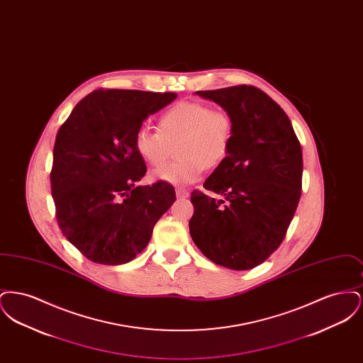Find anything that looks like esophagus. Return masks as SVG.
I'll list each match as a JSON object with an SVG mask.
<instances>
[{
  "label": "esophagus",
  "instance_id": "34e87169",
  "mask_svg": "<svg viewBox=\"0 0 363 363\" xmlns=\"http://www.w3.org/2000/svg\"><path fill=\"white\" fill-rule=\"evenodd\" d=\"M175 193H177L178 199H188L189 197V191L186 189H177Z\"/></svg>",
  "mask_w": 363,
  "mask_h": 363
}]
</instances>
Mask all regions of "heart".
Wrapping results in <instances>:
<instances>
[{"label":"heart","mask_w":363,"mask_h":363,"mask_svg":"<svg viewBox=\"0 0 363 363\" xmlns=\"http://www.w3.org/2000/svg\"><path fill=\"white\" fill-rule=\"evenodd\" d=\"M234 132V122L225 110H212L201 102H181L166 110L157 130L141 128L135 145L138 155L150 166L164 164L177 145V160L152 172L156 181L185 186L197 181L206 167H216L225 160Z\"/></svg>","instance_id":"heart-1"}]
</instances>
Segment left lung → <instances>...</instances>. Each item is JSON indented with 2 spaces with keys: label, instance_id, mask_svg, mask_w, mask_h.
<instances>
[{
  "label": "left lung",
  "instance_id": "8db88e82",
  "mask_svg": "<svg viewBox=\"0 0 363 363\" xmlns=\"http://www.w3.org/2000/svg\"><path fill=\"white\" fill-rule=\"evenodd\" d=\"M196 95L227 111L234 132L228 155L191 191V240L218 265L252 269L284 240L302 190V150L287 114L265 92L235 86Z\"/></svg>",
  "mask_w": 363,
  "mask_h": 363
}]
</instances>
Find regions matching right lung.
<instances>
[{
    "label": "right lung",
    "instance_id": "right-lung-1",
    "mask_svg": "<svg viewBox=\"0 0 363 363\" xmlns=\"http://www.w3.org/2000/svg\"><path fill=\"white\" fill-rule=\"evenodd\" d=\"M174 92L99 89L83 98L57 133L50 173L57 222L86 259L120 265L148 245L175 201L169 182L138 185L147 173L135 138Z\"/></svg>",
    "mask_w": 363,
    "mask_h": 363
}]
</instances>
